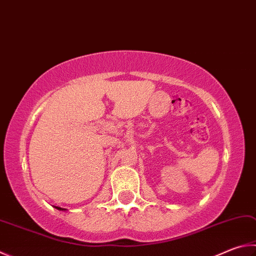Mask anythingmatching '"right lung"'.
<instances>
[{
  "instance_id": "obj_1",
  "label": "right lung",
  "mask_w": 256,
  "mask_h": 256,
  "mask_svg": "<svg viewBox=\"0 0 256 256\" xmlns=\"http://www.w3.org/2000/svg\"><path fill=\"white\" fill-rule=\"evenodd\" d=\"M54 208H56V209H58V210H62V212H64V210H67V209H64V208H62V207H58V206H54Z\"/></svg>"
}]
</instances>
